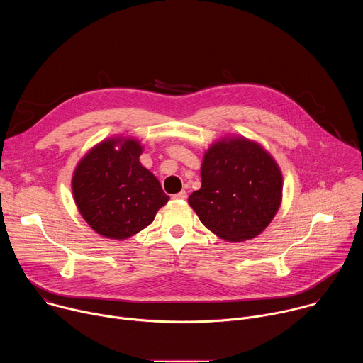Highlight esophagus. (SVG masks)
Listing matches in <instances>:
<instances>
[{
  "mask_svg": "<svg viewBox=\"0 0 363 363\" xmlns=\"http://www.w3.org/2000/svg\"><path fill=\"white\" fill-rule=\"evenodd\" d=\"M174 199H186V192L185 191H181L178 194L174 195Z\"/></svg>",
  "mask_w": 363,
  "mask_h": 363,
  "instance_id": "esophagus-1",
  "label": "esophagus"
}]
</instances>
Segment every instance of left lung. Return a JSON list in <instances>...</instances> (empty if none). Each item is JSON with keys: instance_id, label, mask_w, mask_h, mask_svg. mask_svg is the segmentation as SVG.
Listing matches in <instances>:
<instances>
[{"instance_id": "1", "label": "left lung", "mask_w": 363, "mask_h": 363, "mask_svg": "<svg viewBox=\"0 0 363 363\" xmlns=\"http://www.w3.org/2000/svg\"><path fill=\"white\" fill-rule=\"evenodd\" d=\"M281 198L283 175L276 160L258 142L234 135L205 150L201 188L188 203L217 237L241 242L269 227Z\"/></svg>"}]
</instances>
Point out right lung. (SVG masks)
<instances>
[{
	"mask_svg": "<svg viewBox=\"0 0 363 363\" xmlns=\"http://www.w3.org/2000/svg\"><path fill=\"white\" fill-rule=\"evenodd\" d=\"M142 152L138 139L112 136L79 161L72 178L73 198L97 234L126 240L146 228L169 201L157 177L140 164Z\"/></svg>",
	"mask_w": 363,
	"mask_h": 363,
	"instance_id": "add662e5",
	"label": "right lung"
}]
</instances>
